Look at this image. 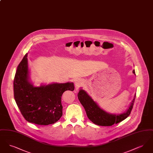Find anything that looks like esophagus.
Here are the masks:
<instances>
[{
  "instance_id": "34e87169",
  "label": "esophagus",
  "mask_w": 153,
  "mask_h": 153,
  "mask_svg": "<svg viewBox=\"0 0 153 153\" xmlns=\"http://www.w3.org/2000/svg\"><path fill=\"white\" fill-rule=\"evenodd\" d=\"M84 84V81L82 80H77L75 81V88L76 90H78L79 88L81 87Z\"/></svg>"
}]
</instances>
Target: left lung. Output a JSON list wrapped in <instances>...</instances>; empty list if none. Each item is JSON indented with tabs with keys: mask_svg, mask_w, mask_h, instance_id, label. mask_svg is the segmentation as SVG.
<instances>
[{
	"mask_svg": "<svg viewBox=\"0 0 153 153\" xmlns=\"http://www.w3.org/2000/svg\"><path fill=\"white\" fill-rule=\"evenodd\" d=\"M132 72L135 74L134 70H133ZM77 96L81 104L85 110L88 119L91 122L98 126H111L114 124L118 123L123 121L130 115L135 102L136 94L134 95V99L127 110L125 112L119 115L111 114L104 111L94 101L91 97L82 89L79 91Z\"/></svg>",
	"mask_w": 153,
	"mask_h": 153,
	"instance_id": "left-lung-1",
	"label": "left lung"
}]
</instances>
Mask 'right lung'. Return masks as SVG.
Masks as SVG:
<instances>
[{
    "label": "right lung",
    "mask_w": 153,
    "mask_h": 153,
    "mask_svg": "<svg viewBox=\"0 0 153 153\" xmlns=\"http://www.w3.org/2000/svg\"><path fill=\"white\" fill-rule=\"evenodd\" d=\"M73 82L53 83L34 87L30 81L27 54L18 66L14 80L16 103L24 118L38 125L55 123L62 115L61 96L73 91Z\"/></svg>",
    "instance_id": "1"
}]
</instances>
